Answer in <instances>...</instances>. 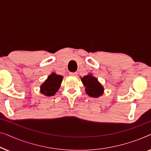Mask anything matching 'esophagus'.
Masks as SVG:
<instances>
[{"instance_id":"34e87169","label":"esophagus","mask_w":151,"mask_h":151,"mask_svg":"<svg viewBox=\"0 0 151 151\" xmlns=\"http://www.w3.org/2000/svg\"><path fill=\"white\" fill-rule=\"evenodd\" d=\"M69 75L71 76H76L77 75V73L76 72H69Z\"/></svg>"}]
</instances>
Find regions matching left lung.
I'll return each mask as SVG.
<instances>
[{"label": "left lung", "mask_w": 151, "mask_h": 151, "mask_svg": "<svg viewBox=\"0 0 151 151\" xmlns=\"http://www.w3.org/2000/svg\"><path fill=\"white\" fill-rule=\"evenodd\" d=\"M80 78L84 86H85L86 93L88 95V96L97 98L102 96L104 88L98 80L92 74L88 73Z\"/></svg>", "instance_id": "8db88e82"}]
</instances>
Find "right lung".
I'll use <instances>...</instances> for the list:
<instances>
[{"instance_id":"obj_1","label":"right lung","mask_w":151,"mask_h":151,"mask_svg":"<svg viewBox=\"0 0 151 151\" xmlns=\"http://www.w3.org/2000/svg\"><path fill=\"white\" fill-rule=\"evenodd\" d=\"M63 79V76L58 75L54 72L51 73V75L47 77V79L40 85V93L45 96H54L60 87Z\"/></svg>"}]
</instances>
